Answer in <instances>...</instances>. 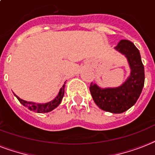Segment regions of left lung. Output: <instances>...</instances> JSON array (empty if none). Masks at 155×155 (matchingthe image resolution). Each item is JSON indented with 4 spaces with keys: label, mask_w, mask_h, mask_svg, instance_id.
<instances>
[{
    "label": "left lung",
    "mask_w": 155,
    "mask_h": 155,
    "mask_svg": "<svg viewBox=\"0 0 155 155\" xmlns=\"http://www.w3.org/2000/svg\"><path fill=\"white\" fill-rule=\"evenodd\" d=\"M115 48L128 59L131 68L130 77L117 88L101 89L91 83L90 91L99 108L111 113H122L134 106L138 99L145 82V71L140 52L132 42L122 39Z\"/></svg>",
    "instance_id": "8db88e82"
}]
</instances>
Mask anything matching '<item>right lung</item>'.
Here are the masks:
<instances>
[{"label": "right lung", "mask_w": 155, "mask_h": 155, "mask_svg": "<svg viewBox=\"0 0 155 155\" xmlns=\"http://www.w3.org/2000/svg\"><path fill=\"white\" fill-rule=\"evenodd\" d=\"M64 94V85L61 89L60 90L58 95L56 97V99L52 100V101L47 103V104H36L34 103H31V102L24 101L22 99H21L19 97L16 95L17 99H18V101L21 103L23 106H26V107H28L29 110H31L35 112H38V113H45V112H48L51 111V110H53L54 108H56V107L58 106L59 104H61V100L63 99Z\"/></svg>", "instance_id": "right-lung-1"}]
</instances>
